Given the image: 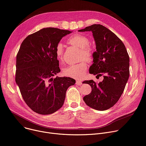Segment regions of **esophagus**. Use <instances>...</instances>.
Returning a JSON list of instances; mask_svg holds the SVG:
<instances>
[{
	"label": "esophagus",
	"mask_w": 146,
	"mask_h": 146,
	"mask_svg": "<svg viewBox=\"0 0 146 146\" xmlns=\"http://www.w3.org/2000/svg\"><path fill=\"white\" fill-rule=\"evenodd\" d=\"M76 84L82 85V81L81 80H76Z\"/></svg>",
	"instance_id": "34e87169"
}]
</instances>
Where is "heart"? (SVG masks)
<instances>
[{
  "label": "heart",
  "instance_id": "heart-1",
  "mask_svg": "<svg viewBox=\"0 0 146 146\" xmlns=\"http://www.w3.org/2000/svg\"><path fill=\"white\" fill-rule=\"evenodd\" d=\"M69 44L79 47L81 49V58H86L89 61L93 59V50L90 47L89 38L82 34H77L71 36L68 39ZM55 54L59 60H62L63 55V44L62 43H57L55 48ZM87 69V64L86 60H83L77 64H72L66 67L63 70L64 75L74 79L82 77L86 73Z\"/></svg>",
  "mask_w": 146,
  "mask_h": 146
}]
</instances>
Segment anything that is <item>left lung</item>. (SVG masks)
Here are the masks:
<instances>
[{"label":"left lung","mask_w":146,"mask_h":146,"mask_svg":"<svg viewBox=\"0 0 146 146\" xmlns=\"http://www.w3.org/2000/svg\"><path fill=\"white\" fill-rule=\"evenodd\" d=\"M79 32H92L96 51L93 54V64L89 73L101 76L102 82L84 81L92 87V92L83 100L90 108L103 111L118 102L127 83L129 72V56L122 41L109 29L102 25H93Z\"/></svg>","instance_id":"obj_1"}]
</instances>
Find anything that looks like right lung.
Instances as JSON below:
<instances>
[{"mask_svg":"<svg viewBox=\"0 0 146 146\" xmlns=\"http://www.w3.org/2000/svg\"><path fill=\"white\" fill-rule=\"evenodd\" d=\"M72 31L47 27L29 35L16 56L15 80L22 98L35 112L50 114L63 105L68 87L76 80L53 76L60 72L55 48Z\"/></svg>","mask_w":146,"mask_h":146,"instance_id":"right-lung-1","label":"right lung"}]
</instances>
